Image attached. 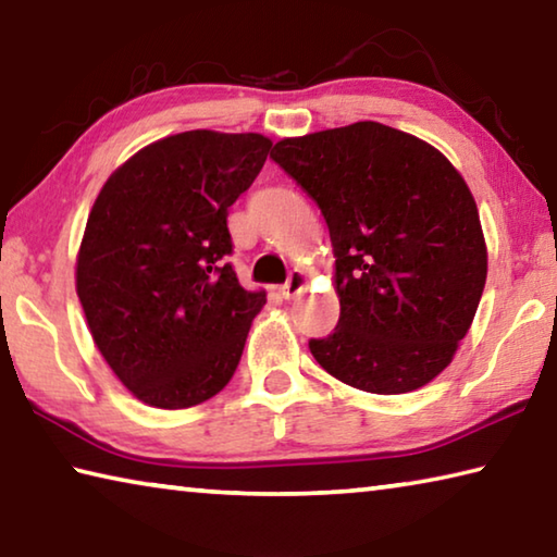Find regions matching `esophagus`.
<instances>
[{
	"mask_svg": "<svg viewBox=\"0 0 557 557\" xmlns=\"http://www.w3.org/2000/svg\"><path fill=\"white\" fill-rule=\"evenodd\" d=\"M307 285H309V275H307V272H305V270H292L285 285L280 287V292H282V297H285V299H292V297H297L299 292L305 289Z\"/></svg>",
	"mask_w": 557,
	"mask_h": 557,
	"instance_id": "obj_1",
	"label": "esophagus"
}]
</instances>
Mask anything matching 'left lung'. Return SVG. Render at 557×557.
Listing matches in <instances>:
<instances>
[{"mask_svg": "<svg viewBox=\"0 0 557 557\" xmlns=\"http://www.w3.org/2000/svg\"><path fill=\"white\" fill-rule=\"evenodd\" d=\"M272 159L322 209L342 317L309 351L351 388L400 395L447 369L486 285L476 201L449 159L381 122L285 137Z\"/></svg>", "mask_w": 557, "mask_h": 557, "instance_id": "left-lung-1", "label": "left lung"}]
</instances>
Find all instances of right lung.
I'll use <instances>...</instances> for the list:
<instances>
[{
  "label": "right lung",
  "instance_id": "obj_1",
  "mask_svg": "<svg viewBox=\"0 0 557 557\" xmlns=\"http://www.w3.org/2000/svg\"><path fill=\"white\" fill-rule=\"evenodd\" d=\"M270 147L258 132H178L132 154L92 203L75 292L112 373L152 408L209 400L238 369L268 299L223 262L225 219Z\"/></svg>",
  "mask_w": 557,
  "mask_h": 557
}]
</instances>
